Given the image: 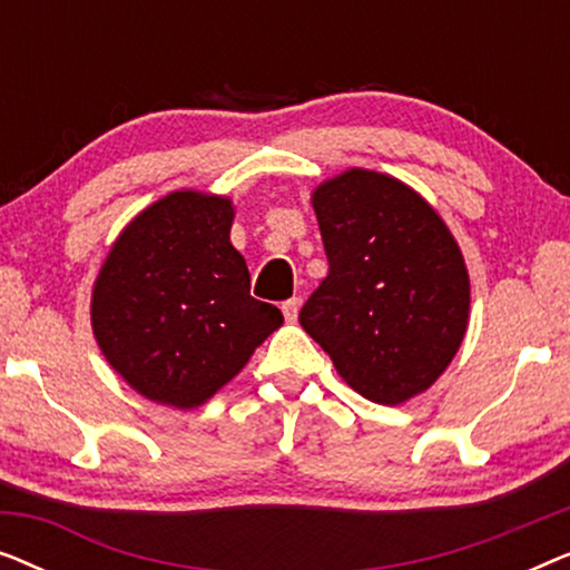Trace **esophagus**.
<instances>
[{
	"mask_svg": "<svg viewBox=\"0 0 570 570\" xmlns=\"http://www.w3.org/2000/svg\"><path fill=\"white\" fill-rule=\"evenodd\" d=\"M283 314H285V322H295L298 318V308H301V298H287L283 301Z\"/></svg>",
	"mask_w": 570,
	"mask_h": 570,
	"instance_id": "34e87169",
	"label": "esophagus"
}]
</instances>
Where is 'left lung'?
<instances>
[{"label": "left lung", "mask_w": 570, "mask_h": 570, "mask_svg": "<svg viewBox=\"0 0 570 570\" xmlns=\"http://www.w3.org/2000/svg\"><path fill=\"white\" fill-rule=\"evenodd\" d=\"M330 272L301 326L379 404L425 392L456 355L470 277L433 207L396 178L353 168L314 191Z\"/></svg>", "instance_id": "obj_1"}]
</instances>
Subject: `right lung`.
<instances>
[{"mask_svg": "<svg viewBox=\"0 0 570 570\" xmlns=\"http://www.w3.org/2000/svg\"><path fill=\"white\" fill-rule=\"evenodd\" d=\"M228 199L174 191L127 225L92 291L106 361L147 400L189 410L236 376L283 324L252 298Z\"/></svg>", "mask_w": 570, "mask_h": 570, "instance_id": "obj_1", "label": "right lung"}]
</instances>
